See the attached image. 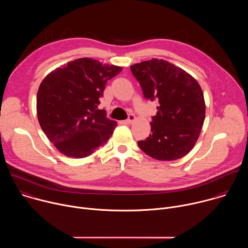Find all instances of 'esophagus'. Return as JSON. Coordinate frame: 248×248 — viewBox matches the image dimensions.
<instances>
[{"mask_svg":"<svg viewBox=\"0 0 248 248\" xmlns=\"http://www.w3.org/2000/svg\"><path fill=\"white\" fill-rule=\"evenodd\" d=\"M134 121H135V116L130 114V115H128L127 120H125V121H124V124H132Z\"/></svg>","mask_w":248,"mask_h":248,"instance_id":"esophagus-1","label":"esophagus"}]
</instances>
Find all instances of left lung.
Here are the masks:
<instances>
[{
    "mask_svg": "<svg viewBox=\"0 0 248 248\" xmlns=\"http://www.w3.org/2000/svg\"><path fill=\"white\" fill-rule=\"evenodd\" d=\"M145 99L157 101L151 134L137 142L150 157L178 160L195 145L205 119V102L198 82L174 64L158 59L130 66Z\"/></svg>",
    "mask_w": 248,
    "mask_h": 248,
    "instance_id": "obj_1",
    "label": "left lung"
}]
</instances>
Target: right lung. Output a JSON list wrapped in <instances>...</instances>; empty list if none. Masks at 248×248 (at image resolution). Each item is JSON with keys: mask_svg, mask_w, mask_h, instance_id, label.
<instances>
[{"mask_svg": "<svg viewBox=\"0 0 248 248\" xmlns=\"http://www.w3.org/2000/svg\"><path fill=\"white\" fill-rule=\"evenodd\" d=\"M123 67L81 58L58 67L41 82L37 93L38 121L63 155L84 158L107 143L117 123L99 110L107 81Z\"/></svg>", "mask_w": 248, "mask_h": 248, "instance_id": "obj_1", "label": "right lung"}]
</instances>
